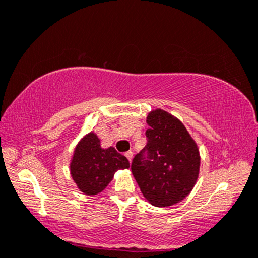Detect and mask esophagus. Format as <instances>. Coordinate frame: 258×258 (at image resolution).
I'll list each match as a JSON object with an SVG mask.
<instances>
[{
  "mask_svg": "<svg viewBox=\"0 0 258 258\" xmlns=\"http://www.w3.org/2000/svg\"><path fill=\"white\" fill-rule=\"evenodd\" d=\"M125 156L127 157L128 161H132V159H133V152H132V151L126 152V153H125Z\"/></svg>",
  "mask_w": 258,
  "mask_h": 258,
  "instance_id": "1",
  "label": "esophagus"
}]
</instances>
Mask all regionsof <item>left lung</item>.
Here are the masks:
<instances>
[{
    "instance_id": "1",
    "label": "left lung",
    "mask_w": 258,
    "mask_h": 258,
    "mask_svg": "<svg viewBox=\"0 0 258 258\" xmlns=\"http://www.w3.org/2000/svg\"><path fill=\"white\" fill-rule=\"evenodd\" d=\"M147 145L134 156L132 174L144 197L157 207L183 201L198 178L201 156L185 126L166 111L147 117Z\"/></svg>"
}]
</instances>
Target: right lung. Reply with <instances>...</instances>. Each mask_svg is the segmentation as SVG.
Segmentation results:
<instances>
[{"label":"right lung","mask_w":258,"mask_h":258,"mask_svg":"<svg viewBox=\"0 0 258 258\" xmlns=\"http://www.w3.org/2000/svg\"><path fill=\"white\" fill-rule=\"evenodd\" d=\"M130 168V162L113 147L102 148L101 141L90 132L76 146L71 162V174L84 195L94 196L105 189L114 172Z\"/></svg>","instance_id":"1"}]
</instances>
